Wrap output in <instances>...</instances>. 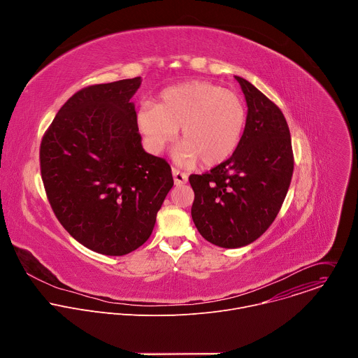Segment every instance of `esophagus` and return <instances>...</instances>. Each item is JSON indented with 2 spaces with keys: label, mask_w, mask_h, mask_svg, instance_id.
Returning a JSON list of instances; mask_svg holds the SVG:
<instances>
[{
  "label": "esophagus",
  "mask_w": 358,
  "mask_h": 358,
  "mask_svg": "<svg viewBox=\"0 0 358 358\" xmlns=\"http://www.w3.org/2000/svg\"><path fill=\"white\" fill-rule=\"evenodd\" d=\"M173 177H174V182L176 185H180V184H185L188 181V176L178 171L177 169H173Z\"/></svg>",
  "instance_id": "esophagus-1"
}]
</instances>
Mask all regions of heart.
Listing matches in <instances>:
<instances>
[{"instance_id":"b5f03b06","label":"heart","mask_w":358,"mask_h":358,"mask_svg":"<svg viewBox=\"0 0 358 358\" xmlns=\"http://www.w3.org/2000/svg\"><path fill=\"white\" fill-rule=\"evenodd\" d=\"M245 119V106L236 93L195 80L167 87L157 105L144 103L137 112V127L152 155H160L173 143L181 127L184 141L173 151L174 160L182 166L201 160L213 167L234 155Z\"/></svg>"}]
</instances>
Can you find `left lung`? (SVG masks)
Returning <instances> with one entry per match:
<instances>
[{
    "mask_svg": "<svg viewBox=\"0 0 358 358\" xmlns=\"http://www.w3.org/2000/svg\"><path fill=\"white\" fill-rule=\"evenodd\" d=\"M245 94V130L234 155L210 173L189 176L198 232L221 248L257 241L275 221L293 174L290 131L280 109L235 76Z\"/></svg>",
    "mask_w": 358,
    "mask_h": 358,
    "instance_id": "obj_1",
    "label": "left lung"
}]
</instances>
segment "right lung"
Wrapping results in <instances>:
<instances>
[{"label": "right lung", "mask_w": 358, "mask_h": 358, "mask_svg": "<svg viewBox=\"0 0 358 358\" xmlns=\"http://www.w3.org/2000/svg\"><path fill=\"white\" fill-rule=\"evenodd\" d=\"M141 78L87 86L41 143L43 187L62 227L87 249L122 257L151 235L173 188L169 163L144 151L130 100Z\"/></svg>", "instance_id": "right-lung-1"}]
</instances>
